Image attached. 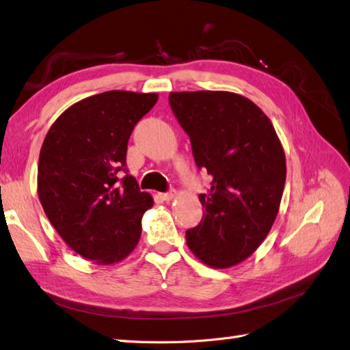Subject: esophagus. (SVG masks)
Masks as SVG:
<instances>
[{"instance_id":"1","label":"esophagus","mask_w":350,"mask_h":350,"mask_svg":"<svg viewBox=\"0 0 350 350\" xmlns=\"http://www.w3.org/2000/svg\"><path fill=\"white\" fill-rule=\"evenodd\" d=\"M175 196H176V191H175V190H171V191H167V193H162V194H160V197H162L165 202H171Z\"/></svg>"}]
</instances>
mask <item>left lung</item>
I'll list each match as a JSON object with an SVG mask.
<instances>
[{"mask_svg":"<svg viewBox=\"0 0 350 350\" xmlns=\"http://www.w3.org/2000/svg\"><path fill=\"white\" fill-rule=\"evenodd\" d=\"M169 105L197 167L212 176L209 193L198 196L202 222L185 232L188 247L212 268L237 265L277 218L287 172L277 132L253 101L234 92H171Z\"/></svg>","mask_w":350,"mask_h":350,"instance_id":"obj_1","label":"left lung"}]
</instances>
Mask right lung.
Wrapping results in <instances>:
<instances>
[{"mask_svg": "<svg viewBox=\"0 0 350 350\" xmlns=\"http://www.w3.org/2000/svg\"><path fill=\"white\" fill-rule=\"evenodd\" d=\"M156 101L154 92L97 94L66 110L44 139L38 196L55 231L85 259L120 262L141 237L153 198L128 174L126 150L132 129Z\"/></svg>", "mask_w": 350, "mask_h": 350, "instance_id": "1", "label": "right lung"}]
</instances>
